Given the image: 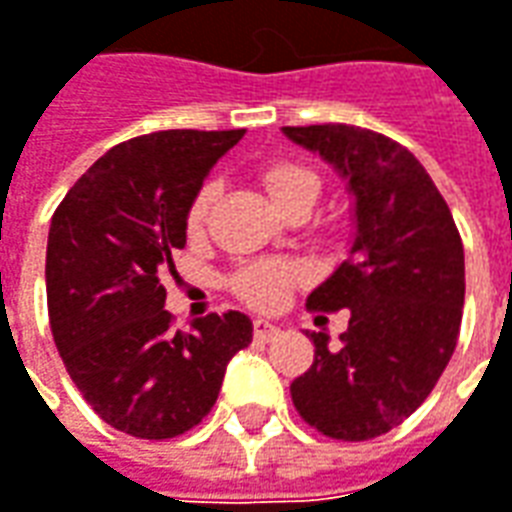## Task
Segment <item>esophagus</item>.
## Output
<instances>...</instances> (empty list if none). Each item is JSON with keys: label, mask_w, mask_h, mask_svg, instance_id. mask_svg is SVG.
<instances>
[{"label": "esophagus", "mask_w": 512, "mask_h": 512, "mask_svg": "<svg viewBox=\"0 0 512 512\" xmlns=\"http://www.w3.org/2000/svg\"><path fill=\"white\" fill-rule=\"evenodd\" d=\"M277 336H280V328H277V325H271L269 319H255L257 342H271V339H277Z\"/></svg>", "instance_id": "esophagus-1"}]
</instances>
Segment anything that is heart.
Returning <instances> with one entry per match:
<instances>
[{
	"label": "heart",
	"instance_id": "b5f03b06",
	"mask_svg": "<svg viewBox=\"0 0 512 512\" xmlns=\"http://www.w3.org/2000/svg\"><path fill=\"white\" fill-rule=\"evenodd\" d=\"M260 182L266 187V193H269L274 207H280L283 201L297 196L302 190L319 193V179H316L314 170L302 168V165H288V162H280V165H271V168L263 170ZM212 196H215V184H204L198 190L196 201L190 204V212H187V227H190V232H198V229L204 227V218H207V210H210ZM294 280H297V269L291 263H283V260H260V263L243 266L235 274L232 285H235L238 297L249 302V305H255V308H274V305L283 302L285 291L291 288Z\"/></svg>",
	"mask_w": 512,
	"mask_h": 512
}]
</instances>
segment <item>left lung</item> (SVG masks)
<instances>
[{"label":"left lung","instance_id":"left-lung-1","mask_svg":"<svg viewBox=\"0 0 512 512\" xmlns=\"http://www.w3.org/2000/svg\"><path fill=\"white\" fill-rule=\"evenodd\" d=\"M347 184L353 241L347 260L308 294L311 308L350 311L339 347L311 330L314 364L291 401L333 440H373L429 398L457 347L465 255L446 198L395 139L356 125H285Z\"/></svg>","mask_w":512,"mask_h":512}]
</instances>
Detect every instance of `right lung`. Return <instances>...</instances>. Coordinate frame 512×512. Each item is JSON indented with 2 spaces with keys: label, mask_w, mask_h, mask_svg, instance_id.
<instances>
[{
  "label": "right lung",
  "mask_w": 512,
  "mask_h": 512,
  "mask_svg": "<svg viewBox=\"0 0 512 512\" xmlns=\"http://www.w3.org/2000/svg\"><path fill=\"white\" fill-rule=\"evenodd\" d=\"M235 131H156L114 145L52 215L47 308L55 347L109 426L168 440L201 423L229 358L252 342L241 311L170 330L165 285L187 243V212Z\"/></svg>",
  "instance_id": "right-lung-1"
}]
</instances>
